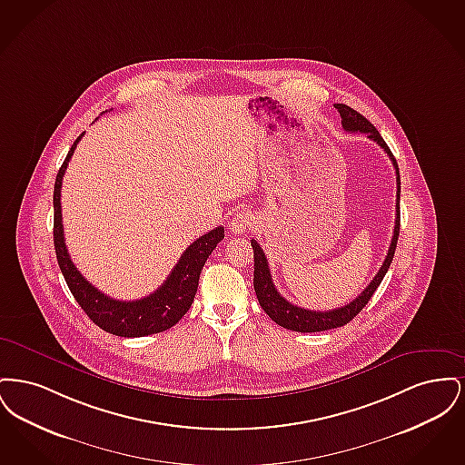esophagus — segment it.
<instances>
[{"label":"esophagus","instance_id":"obj_1","mask_svg":"<svg viewBox=\"0 0 465 465\" xmlns=\"http://www.w3.org/2000/svg\"><path fill=\"white\" fill-rule=\"evenodd\" d=\"M252 224V214H249L247 211H237L235 216L230 222V228L235 235H242Z\"/></svg>","mask_w":465,"mask_h":465}]
</instances>
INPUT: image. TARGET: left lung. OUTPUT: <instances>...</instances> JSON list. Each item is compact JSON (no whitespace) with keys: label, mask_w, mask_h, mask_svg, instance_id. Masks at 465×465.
I'll use <instances>...</instances> for the list:
<instances>
[{"label":"left lung","mask_w":465,"mask_h":465,"mask_svg":"<svg viewBox=\"0 0 465 465\" xmlns=\"http://www.w3.org/2000/svg\"><path fill=\"white\" fill-rule=\"evenodd\" d=\"M334 108L341 116V127L347 133H362L366 134L371 141H375L380 148H383V152L392 160V165L396 167V179H398V200H396V224H394V235L391 241L389 252L385 256L383 265L380 266V270L376 272L375 279L368 284V288L364 289L355 300L351 303H347L345 307L340 309L326 310V312H315V310L302 309L296 307L292 303H289L286 298L281 296V292L273 286L272 275H270V268L266 262L265 252L260 247V243L254 239L251 241L252 251H254V291L258 296V302L262 305V309L265 310L266 315L277 322L279 326L291 330V331L300 332H317L328 331L334 330L340 326H345L347 322H351L355 315L361 310L366 307V303L370 302V298L373 296L376 288L380 286V282L383 281L389 266L392 263L394 252H396V245H398L399 237V222H401V213H399V199H401V177H399V167L396 158L392 155V152L389 150L387 143L383 141V137L373 127V124L370 120H366L361 113L349 108L347 104H334Z\"/></svg>","instance_id":"obj_1"}]
</instances>
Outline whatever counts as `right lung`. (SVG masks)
Wrapping results in <instances>:
<instances>
[{"mask_svg": "<svg viewBox=\"0 0 465 465\" xmlns=\"http://www.w3.org/2000/svg\"><path fill=\"white\" fill-rule=\"evenodd\" d=\"M84 134H80L73 143L64 163L57 173L54 186V245L57 263L66 279L67 288L73 292L78 305L89 315L90 321L106 332L124 338H137L165 331L177 324L179 319L192 307L199 288L200 272L209 254L224 239V228L218 226L199 237L195 242L190 243L188 249L181 254L167 281L146 298L120 302L94 288L69 258L61 213L63 177Z\"/></svg>", "mask_w": 465, "mask_h": 465, "instance_id": "obj_1", "label": "right lung"}]
</instances>
